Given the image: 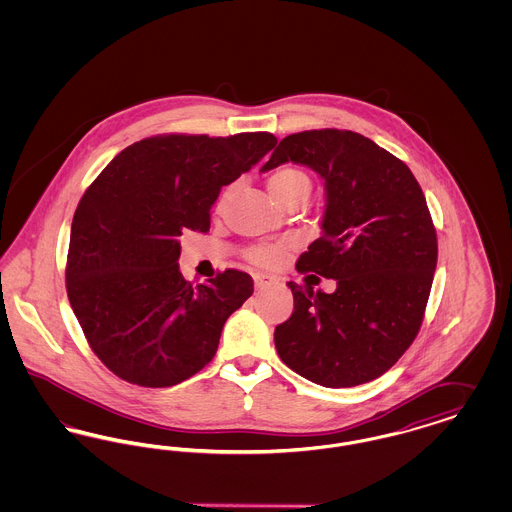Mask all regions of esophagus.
<instances>
[{
  "mask_svg": "<svg viewBox=\"0 0 512 512\" xmlns=\"http://www.w3.org/2000/svg\"><path fill=\"white\" fill-rule=\"evenodd\" d=\"M253 282H255V288H257V290H261V288L267 284L268 276L261 274V272H255V274H253Z\"/></svg>",
  "mask_w": 512,
  "mask_h": 512,
  "instance_id": "esophagus-1",
  "label": "esophagus"
}]
</instances>
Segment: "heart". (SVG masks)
Returning <instances> with one entry per match:
<instances>
[{
	"mask_svg": "<svg viewBox=\"0 0 512 512\" xmlns=\"http://www.w3.org/2000/svg\"><path fill=\"white\" fill-rule=\"evenodd\" d=\"M268 190L272 197L282 205L290 199H299L305 197L311 192V178L309 174L299 169V167H282L278 171L272 172L267 180ZM228 192H224L220 201L226 197ZM290 245L288 244H265L255 245L249 249V259L261 267H276L288 253Z\"/></svg>",
	"mask_w": 512,
	"mask_h": 512,
	"instance_id": "heart-1",
	"label": "heart"
}]
</instances>
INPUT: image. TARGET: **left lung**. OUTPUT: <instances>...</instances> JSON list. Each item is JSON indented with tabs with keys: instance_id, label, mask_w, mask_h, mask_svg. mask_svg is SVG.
Listing matches in <instances>:
<instances>
[{
	"instance_id": "obj_1",
	"label": "left lung",
	"mask_w": 512,
	"mask_h": 512,
	"mask_svg": "<svg viewBox=\"0 0 512 512\" xmlns=\"http://www.w3.org/2000/svg\"><path fill=\"white\" fill-rule=\"evenodd\" d=\"M301 163L326 184L324 234L297 272L336 292L288 282L293 313L274 330L280 359L324 388L376 380L411 347L438 265V234L411 169L363 134L338 128L286 136L263 171ZM317 278V276H315Z\"/></svg>"
}]
</instances>
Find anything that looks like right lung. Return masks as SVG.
Here are the masks:
<instances>
[{"mask_svg": "<svg viewBox=\"0 0 512 512\" xmlns=\"http://www.w3.org/2000/svg\"><path fill=\"white\" fill-rule=\"evenodd\" d=\"M270 132L144 138L99 172L78 201L65 282L99 361L142 388H169L211 363L220 332L253 293L236 268L192 286L178 270L186 230L207 232L222 186L251 171Z\"/></svg>", "mask_w": 512, "mask_h": 512, "instance_id": "1", "label": "right lung"}]
</instances>
